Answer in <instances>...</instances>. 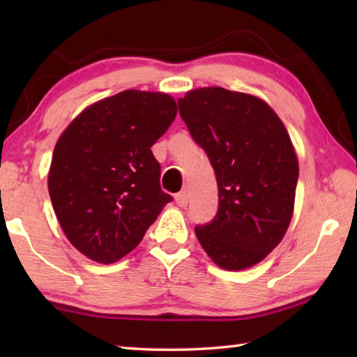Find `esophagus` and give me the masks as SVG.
Returning <instances> with one entry per match:
<instances>
[{
  "label": "esophagus",
  "instance_id": "obj_1",
  "mask_svg": "<svg viewBox=\"0 0 357 357\" xmlns=\"http://www.w3.org/2000/svg\"><path fill=\"white\" fill-rule=\"evenodd\" d=\"M174 202H176L178 206H185L189 203V190H181L179 193L174 195Z\"/></svg>",
  "mask_w": 357,
  "mask_h": 357
}]
</instances>
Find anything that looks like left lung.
<instances>
[{
    "mask_svg": "<svg viewBox=\"0 0 357 357\" xmlns=\"http://www.w3.org/2000/svg\"><path fill=\"white\" fill-rule=\"evenodd\" d=\"M178 107L219 187L217 214L195 227L197 238L220 268H250L279 245L291 222L299 176L291 138L273 108L250 94L198 88Z\"/></svg>",
    "mask_w": 357,
    "mask_h": 357,
    "instance_id": "8db88e82",
    "label": "left lung"
}]
</instances>
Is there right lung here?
<instances>
[{
	"label": "right lung",
	"instance_id": "add662e5",
	"mask_svg": "<svg viewBox=\"0 0 357 357\" xmlns=\"http://www.w3.org/2000/svg\"><path fill=\"white\" fill-rule=\"evenodd\" d=\"M178 108L172 96L128 89L84 108L53 151L48 193L66 238L110 264L140 244L173 198L151 146Z\"/></svg>",
	"mask_w": 357,
	"mask_h": 357
}]
</instances>
